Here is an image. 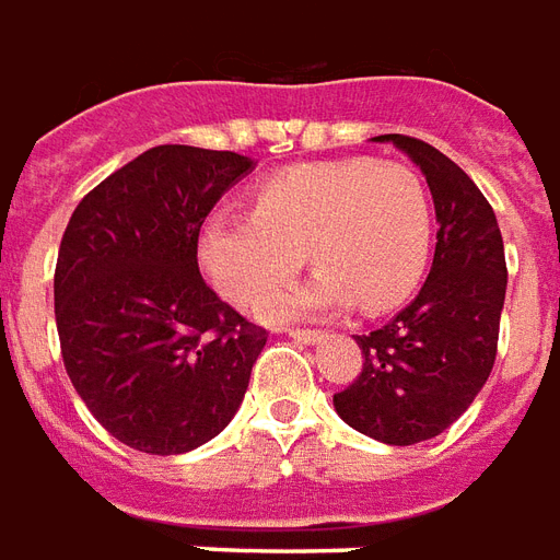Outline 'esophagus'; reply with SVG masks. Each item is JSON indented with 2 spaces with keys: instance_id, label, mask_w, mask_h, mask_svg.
<instances>
[{
  "instance_id": "1",
  "label": "esophagus",
  "mask_w": 560,
  "mask_h": 560,
  "mask_svg": "<svg viewBox=\"0 0 560 560\" xmlns=\"http://www.w3.org/2000/svg\"><path fill=\"white\" fill-rule=\"evenodd\" d=\"M289 337L298 342H319L325 340V330H310V328H289Z\"/></svg>"
}]
</instances>
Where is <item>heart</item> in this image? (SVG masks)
Wrapping results in <instances>:
<instances>
[{
    "instance_id": "1",
    "label": "heart",
    "mask_w": 560,
    "mask_h": 560,
    "mask_svg": "<svg viewBox=\"0 0 560 560\" xmlns=\"http://www.w3.org/2000/svg\"><path fill=\"white\" fill-rule=\"evenodd\" d=\"M432 202L406 163H304L265 178L253 208H214L196 235L199 265L238 307H256L304 262L319 275L265 304L268 319L354 304L382 313L420 283Z\"/></svg>"
}]
</instances>
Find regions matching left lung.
Here are the masks:
<instances>
[{"mask_svg": "<svg viewBox=\"0 0 560 560\" xmlns=\"http://www.w3.org/2000/svg\"><path fill=\"white\" fill-rule=\"evenodd\" d=\"M427 175L435 202V256L418 298L394 319L354 337L361 375L334 394V409L375 442H427L459 418L487 385L508 292L504 241L487 196L430 142L385 133Z\"/></svg>", "mask_w": 560, "mask_h": 560, "instance_id": "obj_1", "label": "left lung"}]
</instances>
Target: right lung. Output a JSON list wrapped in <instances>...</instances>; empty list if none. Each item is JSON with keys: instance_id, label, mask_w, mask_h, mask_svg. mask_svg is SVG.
I'll use <instances>...</instances> for the list:
<instances>
[{"instance_id": "add662e5", "label": "right lung", "mask_w": 560, "mask_h": 560, "mask_svg": "<svg viewBox=\"0 0 560 560\" xmlns=\"http://www.w3.org/2000/svg\"><path fill=\"white\" fill-rule=\"evenodd\" d=\"M250 158L154 145L73 208L52 298L71 385L133 451L211 442L238 411L268 334L220 301L196 262L208 211Z\"/></svg>"}]
</instances>
